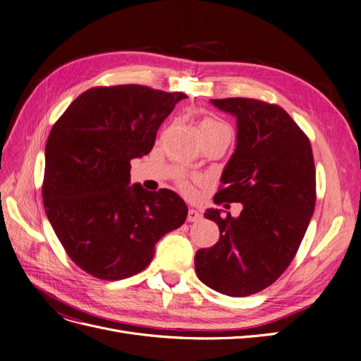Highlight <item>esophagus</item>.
I'll return each instance as SVG.
<instances>
[{"label": "esophagus", "instance_id": "esophagus-1", "mask_svg": "<svg viewBox=\"0 0 361 361\" xmlns=\"http://www.w3.org/2000/svg\"><path fill=\"white\" fill-rule=\"evenodd\" d=\"M202 218V214L196 209H189V214H187V221L190 223H195V221H199V219Z\"/></svg>", "mask_w": 361, "mask_h": 361}]
</instances>
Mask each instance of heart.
<instances>
[{
    "label": "heart",
    "mask_w": 361,
    "mask_h": 361,
    "mask_svg": "<svg viewBox=\"0 0 361 361\" xmlns=\"http://www.w3.org/2000/svg\"><path fill=\"white\" fill-rule=\"evenodd\" d=\"M200 130L202 131H221V130H228L227 125L218 122L212 118H203L200 122ZM181 189L185 192H190V185L187 184L185 181H181Z\"/></svg>",
    "instance_id": "obj_1"
}]
</instances>
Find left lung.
Masks as SVG:
<instances>
[{
  "label": "left lung",
  "mask_w": 361,
  "mask_h": 361,
  "mask_svg": "<svg viewBox=\"0 0 361 361\" xmlns=\"http://www.w3.org/2000/svg\"><path fill=\"white\" fill-rule=\"evenodd\" d=\"M211 103L238 122L236 149L215 202H239V216L207 209L219 239L195 257L202 283L228 296L257 293L281 276L300 247L316 205V169L308 137L276 104L254 99Z\"/></svg>",
  "instance_id": "obj_1"
}]
</instances>
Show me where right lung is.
I'll use <instances>...</instances> for the list:
<instances>
[{"mask_svg": "<svg viewBox=\"0 0 361 361\" xmlns=\"http://www.w3.org/2000/svg\"><path fill=\"white\" fill-rule=\"evenodd\" d=\"M185 97L134 84L96 87L53 125L44 208L69 258L88 274L122 280L140 273L158 240L185 221L177 193L130 185L131 159L152 150L161 123Z\"/></svg>", "mask_w": 361, "mask_h": 361, "instance_id": "obj_1", "label": "right lung"}]
</instances>
